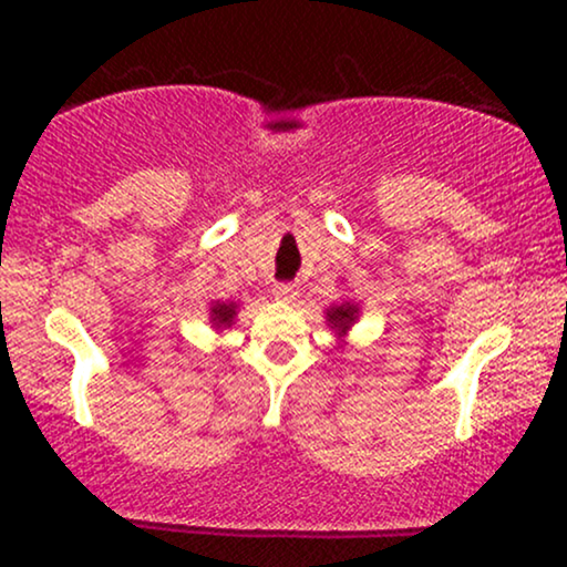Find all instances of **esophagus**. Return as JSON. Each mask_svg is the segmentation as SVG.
<instances>
[{"label":"esophagus","instance_id":"34e87169","mask_svg":"<svg viewBox=\"0 0 567 567\" xmlns=\"http://www.w3.org/2000/svg\"><path fill=\"white\" fill-rule=\"evenodd\" d=\"M298 296V285L292 282H279L275 285V298L277 301H292Z\"/></svg>","mask_w":567,"mask_h":567}]
</instances>
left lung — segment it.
Returning a JSON list of instances; mask_svg holds the SVG:
<instances>
[{"instance_id": "8db88e82", "label": "left lung", "mask_w": 567, "mask_h": 567, "mask_svg": "<svg viewBox=\"0 0 567 567\" xmlns=\"http://www.w3.org/2000/svg\"><path fill=\"white\" fill-rule=\"evenodd\" d=\"M357 315H360V309H357V306L349 303V301L341 303V306H330V309H328V324L336 330L338 336H343L351 328V324H354Z\"/></svg>"}]
</instances>
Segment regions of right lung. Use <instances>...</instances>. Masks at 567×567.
I'll return each mask as SVG.
<instances>
[{"mask_svg": "<svg viewBox=\"0 0 567 567\" xmlns=\"http://www.w3.org/2000/svg\"><path fill=\"white\" fill-rule=\"evenodd\" d=\"M237 301H213L210 303V322L213 328L226 330L234 324V317H237Z\"/></svg>", "mask_w": 567, "mask_h": 567, "instance_id": "obj_1", "label": "right lung"}]
</instances>
